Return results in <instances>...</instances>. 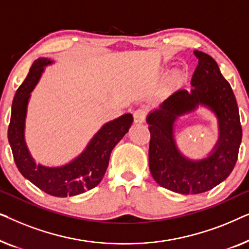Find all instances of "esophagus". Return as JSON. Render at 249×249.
<instances>
[{
	"label": "esophagus",
	"instance_id": "34e87169",
	"mask_svg": "<svg viewBox=\"0 0 249 249\" xmlns=\"http://www.w3.org/2000/svg\"><path fill=\"white\" fill-rule=\"evenodd\" d=\"M146 115H147V112L144 108H138L137 111H135L134 113V121L135 124H142L146 120Z\"/></svg>",
	"mask_w": 249,
	"mask_h": 249
}]
</instances>
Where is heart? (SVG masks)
Listing matches in <instances>:
<instances>
[{
    "label": "heart",
    "instance_id": "obj_1",
    "mask_svg": "<svg viewBox=\"0 0 249 249\" xmlns=\"http://www.w3.org/2000/svg\"><path fill=\"white\" fill-rule=\"evenodd\" d=\"M175 79H176V80H179V79H180V76H176Z\"/></svg>",
    "mask_w": 249,
    "mask_h": 249
}]
</instances>
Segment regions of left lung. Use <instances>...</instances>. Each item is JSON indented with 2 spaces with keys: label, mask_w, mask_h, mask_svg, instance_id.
<instances>
[{
  "label": "left lung",
  "mask_w": 249,
  "mask_h": 249,
  "mask_svg": "<svg viewBox=\"0 0 249 249\" xmlns=\"http://www.w3.org/2000/svg\"><path fill=\"white\" fill-rule=\"evenodd\" d=\"M198 66L190 90L179 89L147 115L151 132L148 161L152 177L161 187L182 194L205 193L226 180L234 168L241 142V124L236 97L219 66L209 54L194 51ZM204 106L218 119L219 138L206 158L192 160L178 151L175 121Z\"/></svg>",
  "instance_id": "1"
}]
</instances>
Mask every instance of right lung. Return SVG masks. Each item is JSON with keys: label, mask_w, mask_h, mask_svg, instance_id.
<instances>
[{"label": "right lung", "mask_w": 249, "mask_h": 249, "mask_svg": "<svg viewBox=\"0 0 249 249\" xmlns=\"http://www.w3.org/2000/svg\"><path fill=\"white\" fill-rule=\"evenodd\" d=\"M53 62L47 57H39L33 63L28 76L20 85L13 98L8 138L17 168L26 179L49 195L71 197L93 189L101 182L107 172L112 149L127 134L134 118L127 113L107 122L93 136L86 148L67 164H37L25 139L27 107L32 91L44 69Z\"/></svg>", "instance_id": "obj_1"}]
</instances>
